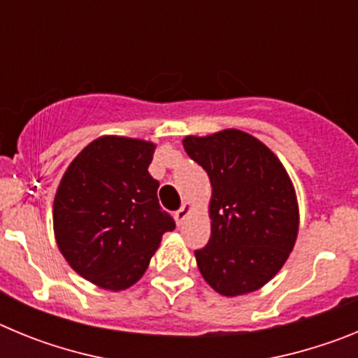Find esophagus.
<instances>
[{"instance_id": "34e87169", "label": "esophagus", "mask_w": 358, "mask_h": 358, "mask_svg": "<svg viewBox=\"0 0 358 358\" xmlns=\"http://www.w3.org/2000/svg\"><path fill=\"white\" fill-rule=\"evenodd\" d=\"M192 211H194V206H192V204H189V202H186L185 206H182L181 210H179V211H177V213H176L177 222H179V224L185 222L186 218L189 217V213H192Z\"/></svg>"}]
</instances>
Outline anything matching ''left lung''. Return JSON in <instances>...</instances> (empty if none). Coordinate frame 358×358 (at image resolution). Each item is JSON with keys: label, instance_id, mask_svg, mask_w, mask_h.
Listing matches in <instances>:
<instances>
[{"label": "left lung", "instance_id": "8db88e82", "mask_svg": "<svg viewBox=\"0 0 358 358\" xmlns=\"http://www.w3.org/2000/svg\"><path fill=\"white\" fill-rule=\"evenodd\" d=\"M182 145L211 182V236L195 251L202 278L227 297L262 289L285 265L299 231L285 166L267 145L238 129L186 136Z\"/></svg>", "mask_w": 358, "mask_h": 358}]
</instances>
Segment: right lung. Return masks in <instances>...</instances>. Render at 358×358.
<instances>
[{"label": "right lung", "instance_id": "1", "mask_svg": "<svg viewBox=\"0 0 358 358\" xmlns=\"http://www.w3.org/2000/svg\"><path fill=\"white\" fill-rule=\"evenodd\" d=\"M156 143L100 136L69 163L53 199V233L69 267L120 292L147 271L173 218L161 211L148 173Z\"/></svg>", "mask_w": 358, "mask_h": 358}]
</instances>
